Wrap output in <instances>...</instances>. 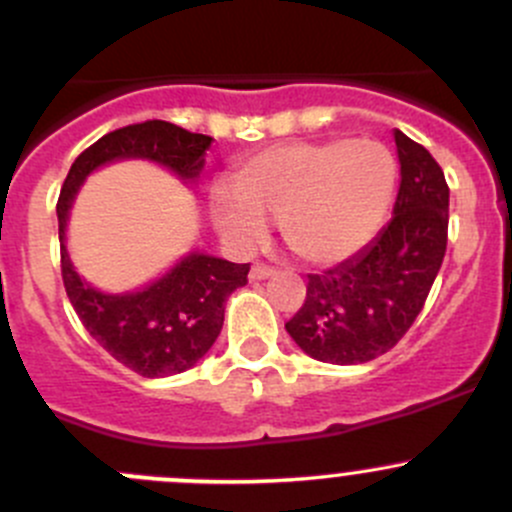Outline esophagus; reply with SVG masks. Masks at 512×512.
I'll return each mask as SVG.
<instances>
[{"instance_id":"34e87169","label":"esophagus","mask_w":512,"mask_h":512,"mask_svg":"<svg viewBox=\"0 0 512 512\" xmlns=\"http://www.w3.org/2000/svg\"><path fill=\"white\" fill-rule=\"evenodd\" d=\"M270 277H275V270L267 265H262V262H255V265L250 267V280H270Z\"/></svg>"}]
</instances>
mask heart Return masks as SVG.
Wrapping results in <instances>:
<instances>
[{"label":"heart","instance_id":"b5f03b06","mask_svg":"<svg viewBox=\"0 0 512 512\" xmlns=\"http://www.w3.org/2000/svg\"><path fill=\"white\" fill-rule=\"evenodd\" d=\"M399 163L379 141H294L265 148L215 185L210 215L227 242L252 247L280 220L297 260L332 267L364 250L384 225Z\"/></svg>","mask_w":512,"mask_h":512}]
</instances>
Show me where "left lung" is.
Listing matches in <instances>:
<instances>
[{
    "label": "left lung",
    "instance_id": "left-lung-1",
    "mask_svg": "<svg viewBox=\"0 0 512 512\" xmlns=\"http://www.w3.org/2000/svg\"><path fill=\"white\" fill-rule=\"evenodd\" d=\"M401 185L389 225L349 260L307 275V299L285 324L324 364H366L414 324L441 270L448 240V185L441 165L399 128Z\"/></svg>",
    "mask_w": 512,
    "mask_h": 512
}]
</instances>
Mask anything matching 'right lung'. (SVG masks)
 <instances>
[{"label": "right lung", "mask_w": 512, "mask_h": 512, "mask_svg": "<svg viewBox=\"0 0 512 512\" xmlns=\"http://www.w3.org/2000/svg\"><path fill=\"white\" fill-rule=\"evenodd\" d=\"M213 138L168 121H146L98 138L71 165L56 203L61 277L71 307L86 332L123 366L146 379L188 371L210 352L225 322V302L247 285L250 265L188 252L168 272L133 292H101L76 272L66 250V227L81 185L118 160H148L178 175L185 185L200 178Z\"/></svg>", "instance_id": "obj_1"}]
</instances>
